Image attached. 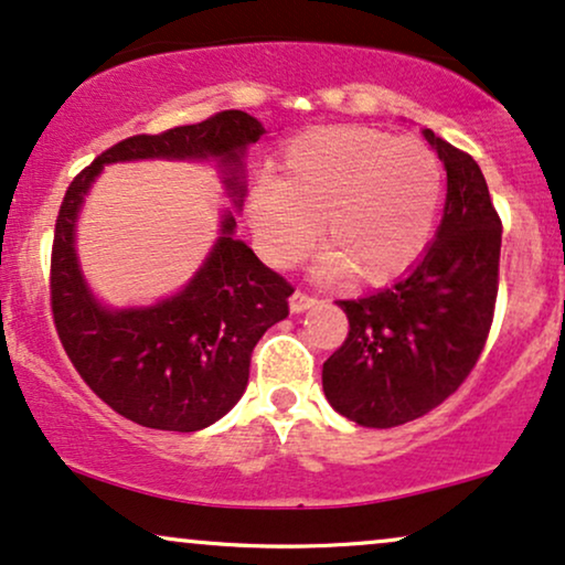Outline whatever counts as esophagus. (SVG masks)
Masks as SVG:
<instances>
[{"instance_id": "34e87169", "label": "esophagus", "mask_w": 565, "mask_h": 565, "mask_svg": "<svg viewBox=\"0 0 565 565\" xmlns=\"http://www.w3.org/2000/svg\"><path fill=\"white\" fill-rule=\"evenodd\" d=\"M318 302V297H312V295H307V291H295V295L289 297V307H291V312H302V310H310L312 305Z\"/></svg>"}]
</instances>
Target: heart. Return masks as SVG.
Returning a JSON list of instances; mask_svg holds the SVG:
<instances>
[{
	"mask_svg": "<svg viewBox=\"0 0 565 565\" xmlns=\"http://www.w3.org/2000/svg\"><path fill=\"white\" fill-rule=\"evenodd\" d=\"M443 163L417 138L370 127L299 135L247 195L255 245L287 268L316 247L323 221L326 268L354 284L396 278L425 253L443 200Z\"/></svg>",
	"mask_w": 565,
	"mask_h": 565,
	"instance_id": "heart-1",
	"label": "heart"
}]
</instances>
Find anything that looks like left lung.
I'll use <instances>...</instances> for the list:
<instances>
[{
	"label": "left lung",
	"mask_w": 565,
	"mask_h": 565,
	"mask_svg": "<svg viewBox=\"0 0 565 565\" xmlns=\"http://www.w3.org/2000/svg\"><path fill=\"white\" fill-rule=\"evenodd\" d=\"M446 167L435 242L391 287L339 299L349 333L323 362L328 404L362 427H398L459 391L488 341L498 297L501 216L469 153L425 130Z\"/></svg>",
	"instance_id": "left-lung-1"
}]
</instances>
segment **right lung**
I'll use <instances>...</instances> for the list:
<instances>
[{
	"label": "right lung",
	"instance_id": "add662e5",
	"mask_svg": "<svg viewBox=\"0 0 565 565\" xmlns=\"http://www.w3.org/2000/svg\"><path fill=\"white\" fill-rule=\"evenodd\" d=\"M263 125L239 109L159 135H132L70 182L52 245V312L60 341L88 388L142 427L203 430L245 394L249 356L270 326L289 316L291 284L234 239L232 211L190 284L153 307L98 305L75 255V218L104 163L135 159H216L234 205H242V156Z\"/></svg>",
	"mask_w": 565,
	"mask_h": 565
}]
</instances>
